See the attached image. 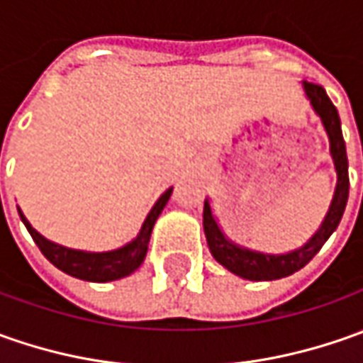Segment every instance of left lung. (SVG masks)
Listing matches in <instances>:
<instances>
[{
	"instance_id": "1",
	"label": "left lung",
	"mask_w": 363,
	"mask_h": 363,
	"mask_svg": "<svg viewBox=\"0 0 363 363\" xmlns=\"http://www.w3.org/2000/svg\"><path fill=\"white\" fill-rule=\"evenodd\" d=\"M303 89H305L307 99L311 101L313 111L319 115V119L325 127V133L329 137V153H331L335 174H337V184H335L331 206H329L319 230L309 238V242L303 244L293 252H286V255H264V252L238 246L228 240L224 236V232L220 230L216 218L212 214L210 202L208 200L203 202V232H206V240H208L212 257L216 258L224 269H228L230 272L242 277V279H248V281H274V279H283V277L301 271L321 250V246L328 242L329 236L335 232L343 216L345 203H347V196H350L347 153H345L342 121L337 115V108L329 101L328 92L321 84L305 80Z\"/></svg>"
}]
</instances>
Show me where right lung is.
Here are the masks:
<instances>
[{"label":"right lung","instance_id":"obj_1","mask_svg":"<svg viewBox=\"0 0 363 363\" xmlns=\"http://www.w3.org/2000/svg\"><path fill=\"white\" fill-rule=\"evenodd\" d=\"M172 191L174 189L169 188L167 191L161 194L160 200L155 202L151 212L147 214L139 234L133 238L131 242L121 246L117 250H108V252H84V250H74V248H66V246H60V244L50 242L48 238H44L40 232H35L32 228V224L21 214L20 208H18V214H20L21 222L26 224L30 236L38 244V248L42 250V255L48 258L56 269H60L70 277L82 279V281L108 283V281L123 279V277L131 274L141 267V262L145 260L147 246H149V238H151V230L155 226V220L160 218L161 210L165 208Z\"/></svg>","mask_w":363,"mask_h":363}]
</instances>
